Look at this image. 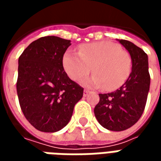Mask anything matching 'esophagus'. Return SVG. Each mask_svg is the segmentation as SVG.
<instances>
[{
    "mask_svg": "<svg viewBox=\"0 0 161 161\" xmlns=\"http://www.w3.org/2000/svg\"><path fill=\"white\" fill-rule=\"evenodd\" d=\"M89 92H90V91H87V90H84V97H87L88 94H89Z\"/></svg>",
    "mask_w": 161,
    "mask_h": 161,
    "instance_id": "34e87169",
    "label": "esophagus"
}]
</instances>
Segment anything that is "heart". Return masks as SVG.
I'll use <instances>...</instances> for the list:
<instances>
[{"label":"heart","instance_id":"1","mask_svg":"<svg viewBox=\"0 0 161 161\" xmlns=\"http://www.w3.org/2000/svg\"><path fill=\"white\" fill-rule=\"evenodd\" d=\"M64 70L68 77L78 81L91 72L94 74L83 80L90 88L103 87L105 91L118 89L131 72V58L128 52L111 41H98L82 45L78 53L66 51L62 58Z\"/></svg>","mask_w":161,"mask_h":161}]
</instances>
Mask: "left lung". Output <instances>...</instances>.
<instances>
[{
    "instance_id": "1",
    "label": "left lung",
    "mask_w": 161,
    "mask_h": 161,
    "mask_svg": "<svg viewBox=\"0 0 161 161\" xmlns=\"http://www.w3.org/2000/svg\"><path fill=\"white\" fill-rule=\"evenodd\" d=\"M117 40L130 54L131 73L118 90L99 94L100 101L94 108L98 122L111 131L126 130L138 121L144 111L150 87L147 53L128 40Z\"/></svg>"
}]
</instances>
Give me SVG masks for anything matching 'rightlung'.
<instances>
[{"mask_svg":"<svg viewBox=\"0 0 161 161\" xmlns=\"http://www.w3.org/2000/svg\"><path fill=\"white\" fill-rule=\"evenodd\" d=\"M70 40L56 36L40 38L19 56L17 95L26 120L42 132L54 133L70 121L84 89L70 79L62 58Z\"/></svg>","mask_w":161,"mask_h":161,"instance_id":"add662e5","label":"right lung"}]
</instances>
